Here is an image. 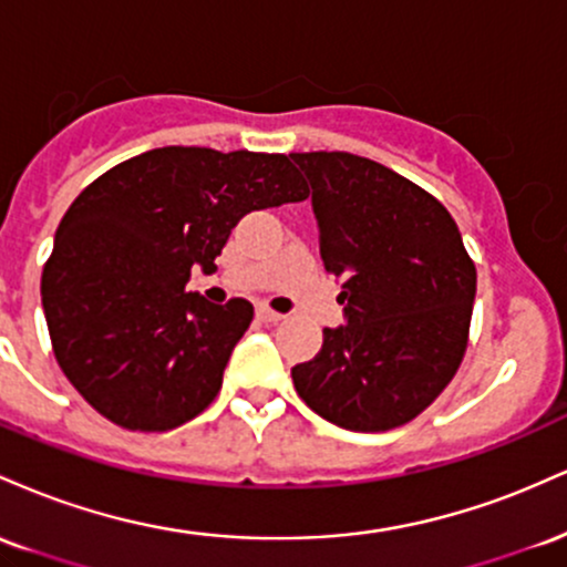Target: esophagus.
<instances>
[{
    "instance_id": "esophagus-1",
    "label": "esophagus",
    "mask_w": 567,
    "mask_h": 567,
    "mask_svg": "<svg viewBox=\"0 0 567 567\" xmlns=\"http://www.w3.org/2000/svg\"><path fill=\"white\" fill-rule=\"evenodd\" d=\"M256 315H258V320H261V322H269V324H277V322H282V320H285V315H279V311L266 309V306H258Z\"/></svg>"
}]
</instances>
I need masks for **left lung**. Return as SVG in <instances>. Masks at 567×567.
I'll return each instance as SVG.
<instances>
[{"instance_id": "8db88e82", "label": "left lung", "mask_w": 567, "mask_h": 567, "mask_svg": "<svg viewBox=\"0 0 567 567\" xmlns=\"http://www.w3.org/2000/svg\"><path fill=\"white\" fill-rule=\"evenodd\" d=\"M311 184L324 269L347 324L322 330L292 368L301 400L330 424L386 432L437 400L464 360L477 292L464 239L432 194L347 152L290 154Z\"/></svg>"}]
</instances>
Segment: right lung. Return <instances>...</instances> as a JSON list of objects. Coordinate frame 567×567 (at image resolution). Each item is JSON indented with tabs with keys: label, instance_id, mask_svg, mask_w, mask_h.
Segmentation results:
<instances>
[{
	"label": "right lung",
	"instance_id": "right-lung-1",
	"mask_svg": "<svg viewBox=\"0 0 567 567\" xmlns=\"http://www.w3.org/2000/svg\"><path fill=\"white\" fill-rule=\"evenodd\" d=\"M309 197L285 154L165 146L95 178L71 202L42 271L55 360L103 419L167 432L216 400L252 303L186 292L239 218Z\"/></svg>",
	"mask_w": 567,
	"mask_h": 567
}]
</instances>
